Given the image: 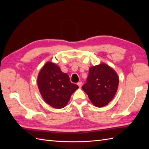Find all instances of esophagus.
I'll use <instances>...</instances> for the list:
<instances>
[{
  "label": "esophagus",
  "mask_w": 149,
  "mask_h": 149,
  "mask_svg": "<svg viewBox=\"0 0 149 149\" xmlns=\"http://www.w3.org/2000/svg\"><path fill=\"white\" fill-rule=\"evenodd\" d=\"M77 85L79 86V88H81L82 86V82H79V83H77Z\"/></svg>",
  "instance_id": "esophagus-1"
}]
</instances>
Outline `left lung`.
I'll list each match as a JSON object with an SVG mask.
<instances>
[{
    "instance_id": "8db88e82",
    "label": "left lung",
    "mask_w": 149,
    "mask_h": 149,
    "mask_svg": "<svg viewBox=\"0 0 149 149\" xmlns=\"http://www.w3.org/2000/svg\"><path fill=\"white\" fill-rule=\"evenodd\" d=\"M119 79L113 69L106 64L91 66L86 83L82 89L96 107L106 106L111 100L118 89Z\"/></svg>"
}]
</instances>
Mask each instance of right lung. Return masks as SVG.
Here are the masks:
<instances>
[{"label":"right lung","instance_id":"add662e5","mask_svg":"<svg viewBox=\"0 0 149 149\" xmlns=\"http://www.w3.org/2000/svg\"><path fill=\"white\" fill-rule=\"evenodd\" d=\"M38 86L45 102L56 109L64 107L79 86L70 81L68 75L58 66L47 62L38 76Z\"/></svg>","mask_w":149,"mask_h":149}]
</instances>
